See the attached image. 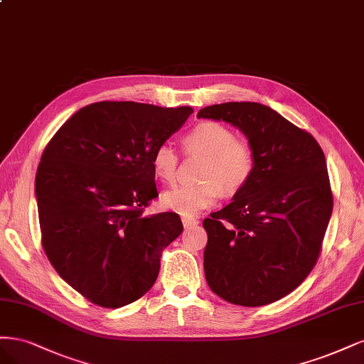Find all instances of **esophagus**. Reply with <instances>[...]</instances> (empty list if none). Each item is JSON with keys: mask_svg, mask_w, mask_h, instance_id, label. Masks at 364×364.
Masks as SVG:
<instances>
[{"mask_svg": "<svg viewBox=\"0 0 364 364\" xmlns=\"http://www.w3.org/2000/svg\"><path fill=\"white\" fill-rule=\"evenodd\" d=\"M183 225H184V228H191V227L198 225V220H196L195 218L184 216V218H183Z\"/></svg>", "mask_w": 364, "mask_h": 364, "instance_id": "34e87169", "label": "esophagus"}]
</instances>
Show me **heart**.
Instances as JSON below:
<instances>
[{"instance_id":"1","label":"heart","mask_w":364,"mask_h":364,"mask_svg":"<svg viewBox=\"0 0 364 364\" xmlns=\"http://www.w3.org/2000/svg\"><path fill=\"white\" fill-rule=\"evenodd\" d=\"M183 142L187 154L204 157L198 171L201 181L163 193L161 203L168 210L181 216H195L215 205L220 193L236 195L251 181L257 166L255 149L248 140L236 139L230 127L215 121L199 122ZM178 161V152L168 144L157 146L152 156L157 177L165 183L177 178Z\"/></svg>"}]
</instances>
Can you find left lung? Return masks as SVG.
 <instances>
[{"label":"left lung","instance_id":"obj_1","mask_svg":"<svg viewBox=\"0 0 364 364\" xmlns=\"http://www.w3.org/2000/svg\"><path fill=\"white\" fill-rule=\"evenodd\" d=\"M198 118L237 127L257 154L251 181L203 222L207 283L236 306L275 302L319 259L333 212L323 151L310 133L259 102L208 105Z\"/></svg>","mask_w":364,"mask_h":364}]
</instances>
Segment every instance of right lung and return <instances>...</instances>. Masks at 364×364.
<instances>
[{"label":"right lung","mask_w":364,"mask_h":364,"mask_svg":"<svg viewBox=\"0 0 364 364\" xmlns=\"http://www.w3.org/2000/svg\"><path fill=\"white\" fill-rule=\"evenodd\" d=\"M134 101H101L73 114L45 146L36 173L42 246L66 283L119 309L156 283L177 213L145 216L159 196L152 156L192 114Z\"/></svg>","instance_id":"right-lung-1"}]
</instances>
